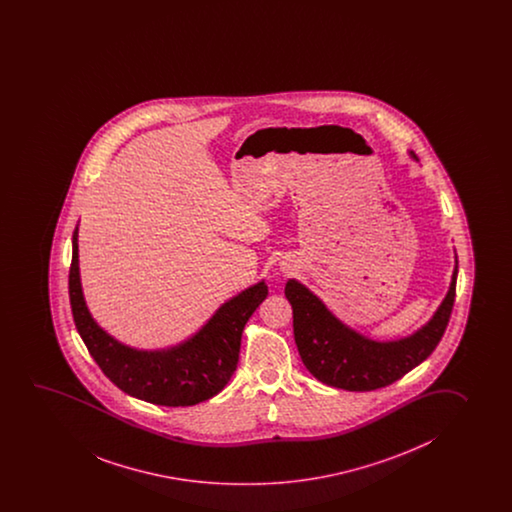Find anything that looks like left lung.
<instances>
[{
    "mask_svg": "<svg viewBox=\"0 0 512 512\" xmlns=\"http://www.w3.org/2000/svg\"><path fill=\"white\" fill-rule=\"evenodd\" d=\"M412 156L415 158L414 153ZM456 278L458 259L449 292L430 322L394 341L370 340L356 333L341 324L304 285L289 280L285 296L292 304L294 338L304 366L320 382L345 391H373L400 380L423 363L442 340L454 306Z\"/></svg>",
    "mask_w": 512,
    "mask_h": 512,
    "instance_id": "obj_1",
    "label": "left lung"
}]
</instances>
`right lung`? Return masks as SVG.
<instances>
[{
    "label": "right lung",
    "instance_id": "obj_1",
    "mask_svg": "<svg viewBox=\"0 0 512 512\" xmlns=\"http://www.w3.org/2000/svg\"><path fill=\"white\" fill-rule=\"evenodd\" d=\"M68 294L75 327L114 386L155 405L190 407L213 398L227 386L239 361L241 334L252 313L266 299L267 285L259 282L223 303L199 333L176 347L132 349L105 333L89 313L82 296L75 227Z\"/></svg>",
    "mask_w": 512,
    "mask_h": 512
}]
</instances>
